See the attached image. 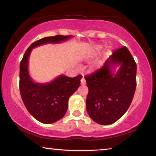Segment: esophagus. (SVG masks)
Instances as JSON below:
<instances>
[{
    "instance_id": "obj_1",
    "label": "esophagus",
    "mask_w": 156,
    "mask_h": 156,
    "mask_svg": "<svg viewBox=\"0 0 156 156\" xmlns=\"http://www.w3.org/2000/svg\"><path fill=\"white\" fill-rule=\"evenodd\" d=\"M80 84L82 85H84L86 84V81H85V79L84 78H82V79L80 80Z\"/></svg>"
}]
</instances>
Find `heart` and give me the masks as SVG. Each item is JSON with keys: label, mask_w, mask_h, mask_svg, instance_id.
I'll list each match as a JSON object with an SVG mask.
<instances>
[{"label": "heart", "mask_w": 156, "mask_h": 156, "mask_svg": "<svg viewBox=\"0 0 156 156\" xmlns=\"http://www.w3.org/2000/svg\"><path fill=\"white\" fill-rule=\"evenodd\" d=\"M102 49V46H101V45L96 46V47H94L93 49H92L90 51H89V53L87 54V56L90 57V58H93V57L97 56L98 54L100 53L101 49ZM103 63H104L103 59H99V60L96 61V62L93 65L92 69H93V70L99 69L100 68L102 67V66L103 65Z\"/></svg>", "instance_id": "heart-1"}]
</instances>
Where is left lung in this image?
Masks as SVG:
<instances>
[{"label": "left lung", "instance_id": "1", "mask_svg": "<svg viewBox=\"0 0 156 156\" xmlns=\"http://www.w3.org/2000/svg\"><path fill=\"white\" fill-rule=\"evenodd\" d=\"M136 77V64L125 47L114 51L99 71L85 76L90 117L101 125L112 124L120 119L132 102Z\"/></svg>", "mask_w": 156, "mask_h": 156}]
</instances>
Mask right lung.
<instances>
[{
	"label": "right lung",
	"instance_id": "obj_1",
	"mask_svg": "<svg viewBox=\"0 0 156 156\" xmlns=\"http://www.w3.org/2000/svg\"><path fill=\"white\" fill-rule=\"evenodd\" d=\"M71 37V35H56L35 41L27 49L20 65V91L22 100L30 115L43 124H52L65 115L69 98L80 86L83 76L70 78L60 75L49 83L35 82L28 69L30 54L34 48L39 46L59 44Z\"/></svg>",
	"mask_w": 156,
	"mask_h": 156
}]
</instances>
